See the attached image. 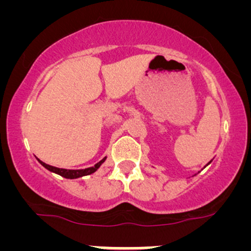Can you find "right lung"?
<instances>
[{"instance_id": "1", "label": "right lung", "mask_w": 251, "mask_h": 251, "mask_svg": "<svg viewBox=\"0 0 251 251\" xmlns=\"http://www.w3.org/2000/svg\"><path fill=\"white\" fill-rule=\"evenodd\" d=\"M37 160H39V159H37ZM104 160H105V158H103L102 160L100 161V163H97L95 166H92V168L81 169V170H67V169H59V168H55V166L48 165V164L44 163V161H41V160H39V163L41 164V165L44 166V168H46L47 170L52 171V173L60 175V176L65 177V178L73 179V178H78V177L87 176V175L93 174V173H95V171H97V169L100 168V166L102 165L103 163H104Z\"/></svg>"}]
</instances>
